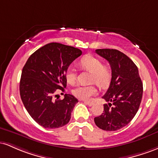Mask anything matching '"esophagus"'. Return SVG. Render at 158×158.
I'll use <instances>...</instances> for the list:
<instances>
[{
  "label": "esophagus",
  "instance_id": "esophagus-1",
  "mask_svg": "<svg viewBox=\"0 0 158 158\" xmlns=\"http://www.w3.org/2000/svg\"><path fill=\"white\" fill-rule=\"evenodd\" d=\"M84 102L85 103V104L87 105V106H93V105L94 104V102H88V101H84Z\"/></svg>",
  "mask_w": 158,
  "mask_h": 158
}]
</instances>
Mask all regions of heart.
<instances>
[{"mask_svg": "<svg viewBox=\"0 0 158 158\" xmlns=\"http://www.w3.org/2000/svg\"><path fill=\"white\" fill-rule=\"evenodd\" d=\"M81 68L92 73L90 81L95 82L99 86L106 87L108 85L111 77V70L108 65L102 64V61L93 56H85L79 61ZM65 78L68 83L74 85L77 81V71L73 68H69L65 73ZM75 97L83 100H88L92 96L97 94V89L94 85L78 86L73 90Z\"/></svg>", "mask_w": 158, "mask_h": 158, "instance_id": "heart-1", "label": "heart"}]
</instances>
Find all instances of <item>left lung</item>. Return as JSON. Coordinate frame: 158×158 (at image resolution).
I'll return each instance as SVG.
<instances>
[{"instance_id":"1","label":"left lung","mask_w":158,"mask_h":158,"mask_svg":"<svg viewBox=\"0 0 158 158\" xmlns=\"http://www.w3.org/2000/svg\"><path fill=\"white\" fill-rule=\"evenodd\" d=\"M96 52L109 62L111 80L102 97L108 104L94 123L105 131H117L128 125L137 114L143 97L138 68L130 58L114 49H97Z\"/></svg>"}]
</instances>
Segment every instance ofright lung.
<instances>
[{"instance_id":"add662e5","label":"right lung","mask_w":158,"mask_h":158,"mask_svg":"<svg viewBox=\"0 0 158 158\" xmlns=\"http://www.w3.org/2000/svg\"><path fill=\"white\" fill-rule=\"evenodd\" d=\"M81 55L79 49L52 42L34 52L23 66L20 95L27 112L40 126L56 128L70 121L77 99L65 94L59 99L56 91L66 88L65 73Z\"/></svg>"}]
</instances>
